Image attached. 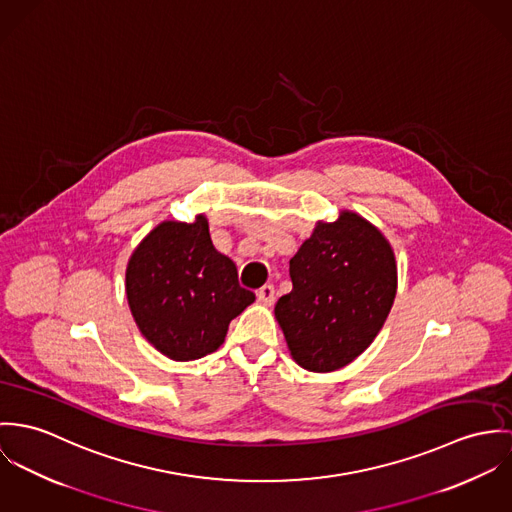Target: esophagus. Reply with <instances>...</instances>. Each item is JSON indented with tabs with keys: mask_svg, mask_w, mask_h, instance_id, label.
<instances>
[{
	"mask_svg": "<svg viewBox=\"0 0 512 512\" xmlns=\"http://www.w3.org/2000/svg\"><path fill=\"white\" fill-rule=\"evenodd\" d=\"M257 300L265 306H271L275 302V286L273 284H265L257 290Z\"/></svg>",
	"mask_w": 512,
	"mask_h": 512,
	"instance_id": "34e87169",
	"label": "esophagus"
}]
</instances>
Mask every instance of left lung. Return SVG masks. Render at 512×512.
I'll return each instance as SVG.
<instances>
[{"label": "left lung", "instance_id": "obj_1", "mask_svg": "<svg viewBox=\"0 0 512 512\" xmlns=\"http://www.w3.org/2000/svg\"><path fill=\"white\" fill-rule=\"evenodd\" d=\"M292 290L275 316L292 359L314 373L345 367L381 332L397 294L391 243L367 220L341 212L318 222L290 259Z\"/></svg>", "mask_w": 512, "mask_h": 512}]
</instances>
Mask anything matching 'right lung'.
<instances>
[{
  "mask_svg": "<svg viewBox=\"0 0 512 512\" xmlns=\"http://www.w3.org/2000/svg\"><path fill=\"white\" fill-rule=\"evenodd\" d=\"M125 292L141 334L174 361L216 351L255 294L210 237L208 220L163 222L133 251Z\"/></svg>",
  "mask_w": 512,
  "mask_h": 512,
  "instance_id": "obj_1",
  "label": "right lung"
}]
</instances>
